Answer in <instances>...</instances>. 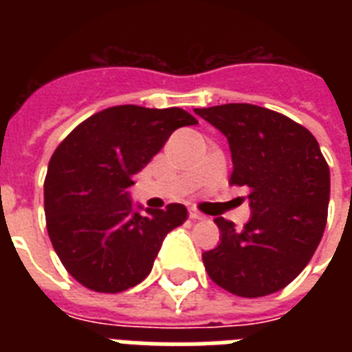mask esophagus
I'll return each mask as SVG.
<instances>
[{"label":"esophagus","mask_w":352,"mask_h":352,"mask_svg":"<svg viewBox=\"0 0 352 352\" xmlns=\"http://www.w3.org/2000/svg\"><path fill=\"white\" fill-rule=\"evenodd\" d=\"M188 214H190V219L192 221H203L204 219V215L201 214V212H197L195 208H190V212H188Z\"/></svg>","instance_id":"34e87169"}]
</instances>
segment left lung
Instances as JSON below:
<instances>
[{
  "label": "left lung",
  "mask_w": 352,
  "mask_h": 352,
  "mask_svg": "<svg viewBox=\"0 0 352 352\" xmlns=\"http://www.w3.org/2000/svg\"><path fill=\"white\" fill-rule=\"evenodd\" d=\"M217 127L232 153L230 182L246 186L250 219L241 230L215 217L221 243L203 254L206 272L235 296L272 294L298 278L327 225L331 173L309 129L252 106L195 109Z\"/></svg>",
  "instance_id": "left-lung-1"
}]
</instances>
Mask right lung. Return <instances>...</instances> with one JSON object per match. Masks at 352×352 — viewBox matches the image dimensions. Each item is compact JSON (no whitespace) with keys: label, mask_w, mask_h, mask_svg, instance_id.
I'll use <instances>...</instances> for the list:
<instances>
[{"label":"right lung","mask_w":352,"mask_h":352,"mask_svg":"<svg viewBox=\"0 0 352 352\" xmlns=\"http://www.w3.org/2000/svg\"><path fill=\"white\" fill-rule=\"evenodd\" d=\"M197 120L181 107L115 106L74 127L47 170L45 219L54 252L78 283L122 292L153 268L162 241L186 221L184 204L144 210L127 188L170 135Z\"/></svg>","instance_id":"obj_1"}]
</instances>
